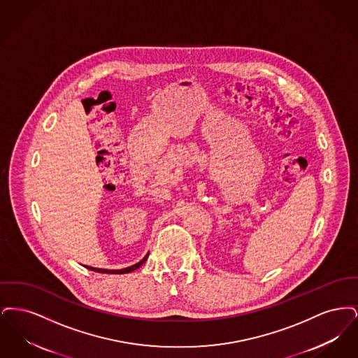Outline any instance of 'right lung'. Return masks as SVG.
Masks as SVG:
<instances>
[{
	"label": "right lung",
	"instance_id": "right-lung-1",
	"mask_svg": "<svg viewBox=\"0 0 358 358\" xmlns=\"http://www.w3.org/2000/svg\"><path fill=\"white\" fill-rule=\"evenodd\" d=\"M148 255L145 256L141 262H138L136 264H133V266H130V267H127V268H122V270H104V268H95V267H90V266H85V268H88V270H92V271H96V273H131V271H134L136 268H139L145 262H146V259H148Z\"/></svg>",
	"mask_w": 358,
	"mask_h": 358
}]
</instances>
